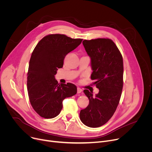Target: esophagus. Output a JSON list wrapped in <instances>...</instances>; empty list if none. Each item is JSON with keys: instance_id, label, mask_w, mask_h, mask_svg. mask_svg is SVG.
<instances>
[{"instance_id": "esophagus-1", "label": "esophagus", "mask_w": 152, "mask_h": 152, "mask_svg": "<svg viewBox=\"0 0 152 152\" xmlns=\"http://www.w3.org/2000/svg\"><path fill=\"white\" fill-rule=\"evenodd\" d=\"M82 91H83V90L80 88V87H77V94L81 93Z\"/></svg>"}]
</instances>
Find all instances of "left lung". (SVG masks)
<instances>
[{"instance_id": "left-lung-1", "label": "left lung", "mask_w": 152, "mask_h": 152, "mask_svg": "<svg viewBox=\"0 0 152 152\" xmlns=\"http://www.w3.org/2000/svg\"><path fill=\"white\" fill-rule=\"evenodd\" d=\"M83 44L91 59V78L99 92L93 97L92 92L84 90L89 103L79 116L86 126L98 127L108 121L119 104L123 87V57L110 39L84 40Z\"/></svg>"}]
</instances>
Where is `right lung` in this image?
<instances>
[{"label": "right lung", "instance_id": "obj_1", "mask_svg": "<svg viewBox=\"0 0 152 152\" xmlns=\"http://www.w3.org/2000/svg\"><path fill=\"white\" fill-rule=\"evenodd\" d=\"M82 41L65 34H49L34 48L29 60L27 87L31 106L40 116L51 119L58 116L63 100L77 93L75 84H60L55 75L58 68L63 67L65 56Z\"/></svg>", "mask_w": 152, "mask_h": 152}]
</instances>
